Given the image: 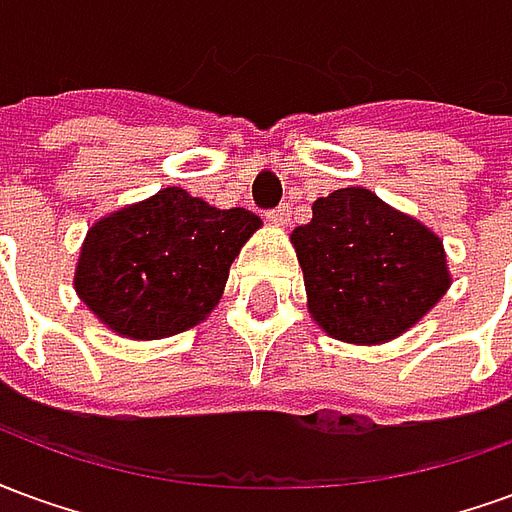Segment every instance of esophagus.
Masks as SVG:
<instances>
[{
  "label": "esophagus",
  "instance_id": "34e87169",
  "mask_svg": "<svg viewBox=\"0 0 512 512\" xmlns=\"http://www.w3.org/2000/svg\"><path fill=\"white\" fill-rule=\"evenodd\" d=\"M266 219L271 224H277V227H285L290 222V205H279V208H271L266 213Z\"/></svg>",
  "mask_w": 512,
  "mask_h": 512
}]
</instances>
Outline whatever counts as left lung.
<instances>
[{
    "label": "left lung",
    "mask_w": 512,
    "mask_h": 512,
    "mask_svg": "<svg viewBox=\"0 0 512 512\" xmlns=\"http://www.w3.org/2000/svg\"><path fill=\"white\" fill-rule=\"evenodd\" d=\"M290 241L312 318L345 343L392 340L450 288L439 235L359 186L315 200Z\"/></svg>",
    "instance_id": "8db88e82"
}]
</instances>
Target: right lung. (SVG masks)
<instances>
[{
  "mask_svg": "<svg viewBox=\"0 0 512 512\" xmlns=\"http://www.w3.org/2000/svg\"><path fill=\"white\" fill-rule=\"evenodd\" d=\"M257 227L246 208L219 211L169 186L93 224L76 293L123 337L186 332L219 304L230 266Z\"/></svg>",
  "mask_w": 512,
  "mask_h": 512,
  "instance_id": "obj_1",
  "label": "right lung"
}]
</instances>
